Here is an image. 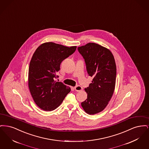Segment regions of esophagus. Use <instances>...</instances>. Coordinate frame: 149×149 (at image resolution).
<instances>
[{
    "instance_id": "obj_1",
    "label": "esophagus",
    "mask_w": 149,
    "mask_h": 149,
    "mask_svg": "<svg viewBox=\"0 0 149 149\" xmlns=\"http://www.w3.org/2000/svg\"><path fill=\"white\" fill-rule=\"evenodd\" d=\"M74 89L77 92H80V91H81L83 90V88L81 86H80V85H78V86L74 87Z\"/></svg>"
}]
</instances>
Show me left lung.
Listing matches in <instances>:
<instances>
[{"label":"left lung","mask_w":149,"mask_h":149,"mask_svg":"<svg viewBox=\"0 0 149 149\" xmlns=\"http://www.w3.org/2000/svg\"><path fill=\"white\" fill-rule=\"evenodd\" d=\"M85 60L86 70L93 77L92 83L85 88L87 98L81 103L86 113L102 112L113 94L116 79V65L111 51L95 43L78 47Z\"/></svg>","instance_id":"1"}]
</instances>
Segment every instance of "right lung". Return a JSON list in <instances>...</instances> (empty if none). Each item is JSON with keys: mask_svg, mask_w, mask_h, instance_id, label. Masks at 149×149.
Returning a JSON list of instances; mask_svg holds the SVG:
<instances>
[{"mask_svg": "<svg viewBox=\"0 0 149 149\" xmlns=\"http://www.w3.org/2000/svg\"><path fill=\"white\" fill-rule=\"evenodd\" d=\"M77 46L67 47L52 42L43 43L36 50L30 61L29 89L36 105L45 111L55 109L71 91L70 87L55 81L61 62L72 54Z\"/></svg>", "mask_w": 149, "mask_h": 149, "instance_id": "1", "label": "right lung"}]
</instances>
